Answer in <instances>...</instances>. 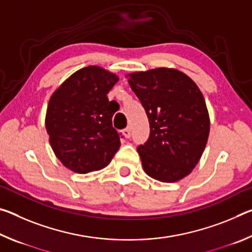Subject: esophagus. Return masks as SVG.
<instances>
[{"label": "esophagus", "instance_id": "34e87169", "mask_svg": "<svg viewBox=\"0 0 252 252\" xmlns=\"http://www.w3.org/2000/svg\"><path fill=\"white\" fill-rule=\"evenodd\" d=\"M122 133H123V135L126 136V138L129 139L130 136H131V130H130V127H126V129H123V130H122Z\"/></svg>", "mask_w": 252, "mask_h": 252}]
</instances>
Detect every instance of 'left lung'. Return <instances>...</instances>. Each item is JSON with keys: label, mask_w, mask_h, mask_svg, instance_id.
Masks as SVG:
<instances>
[{"label": "left lung", "mask_w": 252, "mask_h": 252, "mask_svg": "<svg viewBox=\"0 0 252 252\" xmlns=\"http://www.w3.org/2000/svg\"><path fill=\"white\" fill-rule=\"evenodd\" d=\"M129 84L150 125L148 140L136 149L144 171L161 182L185 178L208 141L210 121L202 93L189 76L167 67L131 73Z\"/></svg>", "instance_id": "8db88e82"}]
</instances>
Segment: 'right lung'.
<instances>
[{"label":"right lung","mask_w":252,"mask_h":252,"mask_svg":"<svg viewBox=\"0 0 252 252\" xmlns=\"http://www.w3.org/2000/svg\"><path fill=\"white\" fill-rule=\"evenodd\" d=\"M99 66H87L72 74L51 96L45 127L55 156L78 173L106 167L120 147L121 133L112 126L118 103L109 91L118 81Z\"/></svg>","instance_id":"obj_1"}]
</instances>
